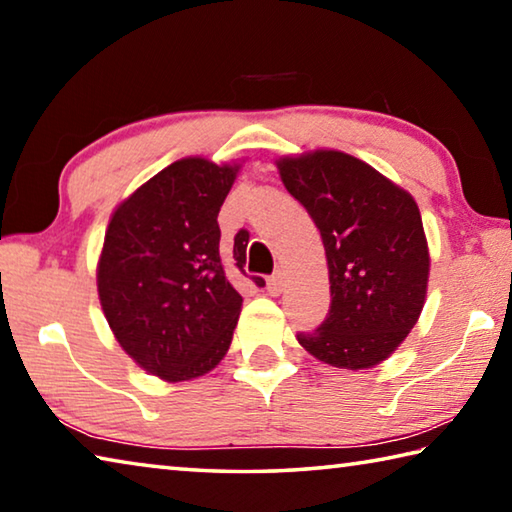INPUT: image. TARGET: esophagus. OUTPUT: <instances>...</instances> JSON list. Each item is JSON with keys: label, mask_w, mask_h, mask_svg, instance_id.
<instances>
[{"label": "esophagus", "mask_w": 512, "mask_h": 512, "mask_svg": "<svg viewBox=\"0 0 512 512\" xmlns=\"http://www.w3.org/2000/svg\"><path fill=\"white\" fill-rule=\"evenodd\" d=\"M266 289H268V293H271V296H280L282 289H284V273L277 271V273H273L271 277H268Z\"/></svg>", "instance_id": "1"}]
</instances>
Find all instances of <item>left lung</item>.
Segmentation results:
<instances>
[{"label": "left lung", "instance_id": "obj_1", "mask_svg": "<svg viewBox=\"0 0 512 512\" xmlns=\"http://www.w3.org/2000/svg\"><path fill=\"white\" fill-rule=\"evenodd\" d=\"M287 192L320 230L327 318L298 341L334 368H372L397 350L424 307L429 248L413 196L341 151L277 160Z\"/></svg>", "mask_w": 512, "mask_h": 512}]
</instances>
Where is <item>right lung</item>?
<instances>
[{
	"instance_id": "right-lung-1",
	"label": "right lung",
	"mask_w": 512,
	"mask_h": 512,
	"mask_svg": "<svg viewBox=\"0 0 512 512\" xmlns=\"http://www.w3.org/2000/svg\"><path fill=\"white\" fill-rule=\"evenodd\" d=\"M237 164L183 158L144 183L108 223L97 266L101 309L124 352L164 381L210 372L241 314L248 232L221 246V205ZM264 287L262 277H253Z\"/></svg>"
}]
</instances>
